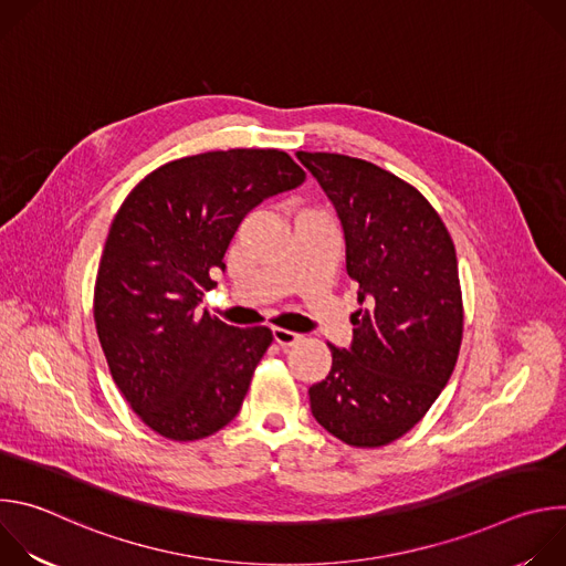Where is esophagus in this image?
<instances>
[{
    "label": "esophagus",
    "mask_w": 566,
    "mask_h": 566,
    "mask_svg": "<svg viewBox=\"0 0 566 566\" xmlns=\"http://www.w3.org/2000/svg\"><path fill=\"white\" fill-rule=\"evenodd\" d=\"M302 336L295 334V332H289V329H282V327H275L273 329V340L280 345V347H291L300 340Z\"/></svg>",
    "instance_id": "34e87169"
}]
</instances>
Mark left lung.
Returning a JSON list of instances; mask_svg holds the SVG:
<instances>
[{
    "instance_id": "1",
    "label": "left lung",
    "mask_w": 566,
    "mask_h": 566,
    "mask_svg": "<svg viewBox=\"0 0 566 566\" xmlns=\"http://www.w3.org/2000/svg\"><path fill=\"white\" fill-rule=\"evenodd\" d=\"M332 199L345 232L347 275L358 284L349 349L308 387L311 412L354 448H380L410 432L457 365L463 302L452 237L410 184L369 160L297 151Z\"/></svg>"
}]
</instances>
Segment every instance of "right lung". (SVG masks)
Segmentation results:
<instances>
[{"label": "right lung", "mask_w": 566, "mask_h": 566, "mask_svg": "<svg viewBox=\"0 0 566 566\" xmlns=\"http://www.w3.org/2000/svg\"><path fill=\"white\" fill-rule=\"evenodd\" d=\"M304 179L280 149L206 151L156 168L118 208L94 319L114 382L156 434L197 441L237 417L273 334L230 327L199 302L241 219Z\"/></svg>", "instance_id": "1"}]
</instances>
